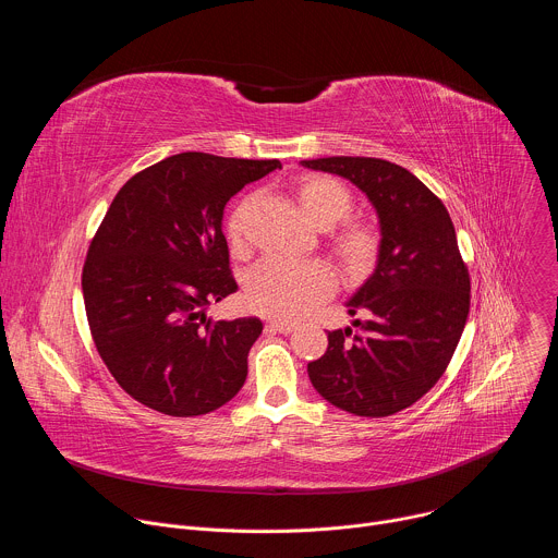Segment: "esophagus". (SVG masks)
Instances as JSON below:
<instances>
[{
    "label": "esophagus",
    "instance_id": "34e87169",
    "mask_svg": "<svg viewBox=\"0 0 558 558\" xmlns=\"http://www.w3.org/2000/svg\"><path fill=\"white\" fill-rule=\"evenodd\" d=\"M267 327H269V331H278V333H284V336L295 329V325L287 323V320H271Z\"/></svg>",
    "mask_w": 558,
    "mask_h": 558
}]
</instances>
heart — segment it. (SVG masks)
Wrapping results in <instances>:
<instances>
[{"label": "heart", "mask_w": 558, "mask_h": 558, "mask_svg": "<svg viewBox=\"0 0 558 558\" xmlns=\"http://www.w3.org/2000/svg\"><path fill=\"white\" fill-rule=\"evenodd\" d=\"M295 198L315 225L329 227L331 247L349 276L373 269L381 252V233L373 222L344 220L353 207V194L342 181L325 174L302 177L295 183ZM247 209L250 201L238 205L227 220L231 245L243 243ZM331 289L333 276L323 263L265 258L247 274L245 302L263 315L298 317L311 304L327 298Z\"/></svg>", "instance_id": "b5f03b06"}]
</instances>
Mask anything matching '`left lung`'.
Instances as JSON below:
<instances>
[{
    "label": "left lung",
    "instance_id": "left-lung-1",
    "mask_svg": "<svg viewBox=\"0 0 558 558\" xmlns=\"http://www.w3.org/2000/svg\"><path fill=\"white\" fill-rule=\"evenodd\" d=\"M357 185L379 216L381 252L373 276L347 302L353 327L329 331L308 379L327 402L388 417L413 407L444 375L470 311V274L444 203L409 170L384 158L302 161Z\"/></svg>",
    "mask_w": 558,
    "mask_h": 558
}]
</instances>
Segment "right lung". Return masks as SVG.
<instances>
[{
	"label": "right lung",
	"instance_id": "add662e5",
	"mask_svg": "<svg viewBox=\"0 0 558 558\" xmlns=\"http://www.w3.org/2000/svg\"><path fill=\"white\" fill-rule=\"evenodd\" d=\"M276 168L278 158L174 154L134 174L106 211L82 274L86 315L104 364L143 407L196 417L243 388L263 323H214L205 308L238 289L227 201Z\"/></svg>",
	"mask_w": 558,
	"mask_h": 558
}]
</instances>
